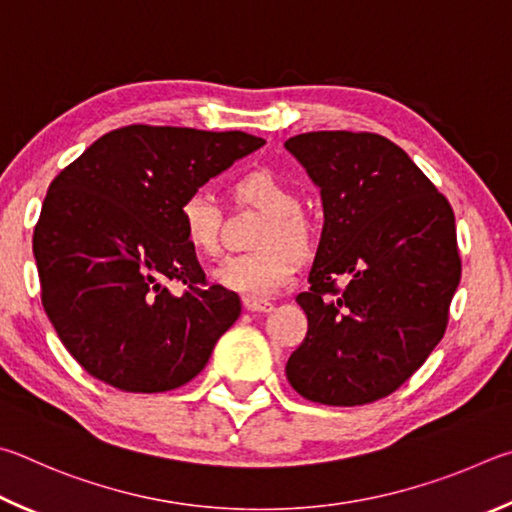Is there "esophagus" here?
Segmentation results:
<instances>
[{
    "label": "esophagus",
    "instance_id": "obj_1",
    "mask_svg": "<svg viewBox=\"0 0 512 512\" xmlns=\"http://www.w3.org/2000/svg\"><path fill=\"white\" fill-rule=\"evenodd\" d=\"M242 306H245L249 312H270L274 308V303L270 299L245 297V299H242Z\"/></svg>",
    "mask_w": 512,
    "mask_h": 512
}]
</instances>
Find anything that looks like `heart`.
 Segmentation results:
<instances>
[{"mask_svg": "<svg viewBox=\"0 0 512 512\" xmlns=\"http://www.w3.org/2000/svg\"><path fill=\"white\" fill-rule=\"evenodd\" d=\"M233 195L242 204H251L265 213L249 254L229 256L213 270V281L224 290L242 297L267 299L290 283L297 256L310 245V224L303 218V197L297 186L267 168L242 175ZM179 227L186 245L200 256H213L218 251L220 209L213 197L204 191L186 195L177 209Z\"/></svg>", "mask_w": 512, "mask_h": 512, "instance_id": "obj_1", "label": "heart"}]
</instances>
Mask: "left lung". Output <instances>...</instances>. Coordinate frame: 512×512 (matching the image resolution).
Returning a JSON list of instances; mask_svg holds the SVG:
<instances>
[{
    "label": "left lung",
    "mask_w": 512,
    "mask_h": 512,
    "mask_svg": "<svg viewBox=\"0 0 512 512\" xmlns=\"http://www.w3.org/2000/svg\"><path fill=\"white\" fill-rule=\"evenodd\" d=\"M321 188L324 231L297 303L308 333L285 375L303 398L369 405L405 384L441 342L461 281L454 211L409 155L373 132L285 141ZM352 281L337 289V275Z\"/></svg>",
    "instance_id": "left-lung-1"
}]
</instances>
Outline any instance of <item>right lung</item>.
I'll return each mask as SVG.
<instances>
[{
    "label": "right lung",
    "instance_id": "1",
    "mask_svg": "<svg viewBox=\"0 0 512 512\" xmlns=\"http://www.w3.org/2000/svg\"><path fill=\"white\" fill-rule=\"evenodd\" d=\"M263 143L238 130L125 125L53 179L33 231L42 306L92 378L159 393L204 369L240 299L206 285L177 209Z\"/></svg>",
    "mask_w": 512,
    "mask_h": 512
}]
</instances>
